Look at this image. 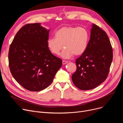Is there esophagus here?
Wrapping results in <instances>:
<instances>
[{
  "mask_svg": "<svg viewBox=\"0 0 123 123\" xmlns=\"http://www.w3.org/2000/svg\"><path fill=\"white\" fill-rule=\"evenodd\" d=\"M68 62L67 61H65V60H63L62 61V63L63 64H66V63H67Z\"/></svg>",
  "mask_w": 123,
  "mask_h": 123,
  "instance_id": "esophagus-1",
  "label": "esophagus"
}]
</instances>
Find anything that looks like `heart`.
Segmentation results:
<instances>
[{"instance_id":"b5f03b06","label":"heart","mask_w":123,"mask_h":123,"mask_svg":"<svg viewBox=\"0 0 123 123\" xmlns=\"http://www.w3.org/2000/svg\"><path fill=\"white\" fill-rule=\"evenodd\" d=\"M55 38H50L47 40V46L51 52L59 55L64 47L61 56L68 59L75 56H80L86 50L89 33L86 28L79 27L63 26L58 29Z\"/></svg>"}]
</instances>
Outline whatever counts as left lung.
Segmentation results:
<instances>
[{"label": "left lung", "instance_id": "1", "mask_svg": "<svg viewBox=\"0 0 123 123\" xmlns=\"http://www.w3.org/2000/svg\"><path fill=\"white\" fill-rule=\"evenodd\" d=\"M113 60V49L106 32L93 24L85 52L76 60L72 76L75 86L81 90L93 89L107 78Z\"/></svg>", "mask_w": 123, "mask_h": 123}]
</instances>
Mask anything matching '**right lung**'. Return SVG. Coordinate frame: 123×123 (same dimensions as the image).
Returning a JSON list of instances; mask_svg holds the SVG:
<instances>
[{"label":"right lung","mask_w":123,"mask_h":123,"mask_svg":"<svg viewBox=\"0 0 123 123\" xmlns=\"http://www.w3.org/2000/svg\"><path fill=\"white\" fill-rule=\"evenodd\" d=\"M49 30L40 23L27 24L16 34L8 52L9 67L15 80L30 91H40L53 82L62 61L47 46Z\"/></svg>","instance_id":"add662e5"}]
</instances>
